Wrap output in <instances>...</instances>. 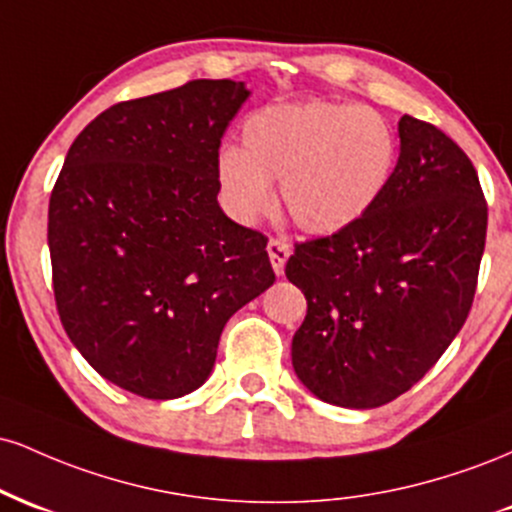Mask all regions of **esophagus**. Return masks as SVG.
I'll list each match as a JSON object with an SVG mask.
<instances>
[{"label":"esophagus","mask_w":512,"mask_h":512,"mask_svg":"<svg viewBox=\"0 0 512 512\" xmlns=\"http://www.w3.org/2000/svg\"><path fill=\"white\" fill-rule=\"evenodd\" d=\"M267 252H269V260H272V267L276 274H284V267H286V260H289L291 255V245L286 243V240H279V238H272L267 243Z\"/></svg>","instance_id":"obj_1"}]
</instances>
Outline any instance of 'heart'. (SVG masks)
I'll list each match as a JSON object with an SVG mask.
<instances>
[{"label":"heart","instance_id":"obj_1","mask_svg":"<svg viewBox=\"0 0 512 512\" xmlns=\"http://www.w3.org/2000/svg\"><path fill=\"white\" fill-rule=\"evenodd\" d=\"M397 163V134L383 113L339 101L276 103L243 125V149L223 146L216 178L228 207L250 221L274 204L313 236L354 226L385 195Z\"/></svg>","mask_w":512,"mask_h":512}]
</instances>
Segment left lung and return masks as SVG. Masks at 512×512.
I'll return each mask as SVG.
<instances>
[{
  "label": "left lung",
  "mask_w": 512,
  "mask_h": 512,
  "mask_svg": "<svg viewBox=\"0 0 512 512\" xmlns=\"http://www.w3.org/2000/svg\"><path fill=\"white\" fill-rule=\"evenodd\" d=\"M486 207L472 161L431 122L399 120L385 195L354 226L296 243L286 276L308 315L296 375L317 399L383 407L436 366L477 291Z\"/></svg>",
  "instance_id": "1"
}]
</instances>
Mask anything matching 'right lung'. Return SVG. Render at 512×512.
Here are the masks:
<instances>
[{"instance_id": "add662e5", "label": "right lung", "mask_w": 512, "mask_h": 512, "mask_svg": "<svg viewBox=\"0 0 512 512\" xmlns=\"http://www.w3.org/2000/svg\"><path fill=\"white\" fill-rule=\"evenodd\" d=\"M250 96L195 79L117 103L69 146L48 211L57 313L122 390L175 399L209 378L223 325L274 284L267 236L223 214L221 137Z\"/></svg>"}]
</instances>
